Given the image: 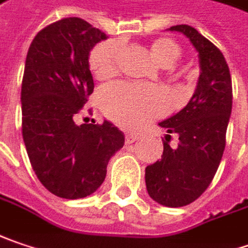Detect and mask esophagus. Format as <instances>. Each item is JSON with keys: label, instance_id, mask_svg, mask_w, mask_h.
<instances>
[{"label": "esophagus", "instance_id": "esophagus-1", "mask_svg": "<svg viewBox=\"0 0 248 248\" xmlns=\"http://www.w3.org/2000/svg\"><path fill=\"white\" fill-rule=\"evenodd\" d=\"M140 137L137 134H125V142L127 143H132L135 142Z\"/></svg>", "mask_w": 248, "mask_h": 248}]
</instances>
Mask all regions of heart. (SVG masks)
I'll use <instances>...</instances> for the list:
<instances>
[{"label": "heart", "instance_id": "1", "mask_svg": "<svg viewBox=\"0 0 248 248\" xmlns=\"http://www.w3.org/2000/svg\"><path fill=\"white\" fill-rule=\"evenodd\" d=\"M151 53L163 67H170L180 58V47L169 39H156L151 43ZM120 44L108 40L97 44L91 53L89 65L99 79L110 78L117 71ZM100 105L105 113L125 128H137L160 116L166 108L162 91L130 83H113L102 89Z\"/></svg>", "mask_w": 248, "mask_h": 248}]
</instances>
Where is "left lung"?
<instances>
[{
    "label": "left lung",
    "instance_id": "obj_1",
    "mask_svg": "<svg viewBox=\"0 0 248 248\" xmlns=\"http://www.w3.org/2000/svg\"><path fill=\"white\" fill-rule=\"evenodd\" d=\"M169 31L183 33L200 60V78L190 102L174 116L159 123L167 134L162 159L145 169L149 197L157 204L177 208L191 204L208 188L225 151L232 114V78L226 60L217 46L188 25ZM171 135L179 143L171 148Z\"/></svg>",
    "mask_w": 248,
    "mask_h": 248
}]
</instances>
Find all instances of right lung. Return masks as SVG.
Masks as SVG:
<instances>
[{"label": "right lung", "instance_id": "obj_1", "mask_svg": "<svg viewBox=\"0 0 248 248\" xmlns=\"http://www.w3.org/2000/svg\"><path fill=\"white\" fill-rule=\"evenodd\" d=\"M107 36L81 18H65L33 39L22 79V135L40 183L57 197L78 200L106 179L124 134L110 121L75 123L94 83L89 56Z\"/></svg>", "mask_w": 248, "mask_h": 248}]
</instances>
